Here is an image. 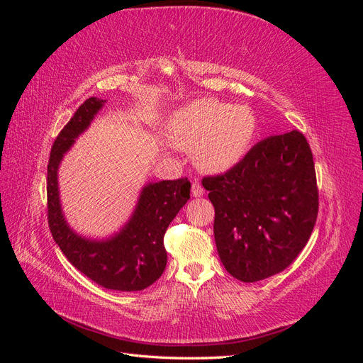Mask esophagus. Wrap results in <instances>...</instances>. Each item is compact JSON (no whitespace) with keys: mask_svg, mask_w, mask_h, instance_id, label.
<instances>
[{"mask_svg":"<svg viewBox=\"0 0 363 363\" xmlns=\"http://www.w3.org/2000/svg\"><path fill=\"white\" fill-rule=\"evenodd\" d=\"M203 195H204L203 186L195 180V182L192 183V196H203Z\"/></svg>","mask_w":363,"mask_h":363,"instance_id":"1","label":"esophagus"}]
</instances>
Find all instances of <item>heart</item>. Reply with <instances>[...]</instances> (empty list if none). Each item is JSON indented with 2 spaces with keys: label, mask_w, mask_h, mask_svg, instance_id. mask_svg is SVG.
Returning a JSON list of instances; mask_svg holds the SVG:
<instances>
[{
  "label": "heart",
  "mask_w": 363,
  "mask_h": 363,
  "mask_svg": "<svg viewBox=\"0 0 363 363\" xmlns=\"http://www.w3.org/2000/svg\"><path fill=\"white\" fill-rule=\"evenodd\" d=\"M257 131V119L247 106H232L215 98L196 100L171 113L167 135L174 145L194 150L204 171L223 172L240 162Z\"/></svg>",
  "instance_id": "b5f03b06"
}]
</instances>
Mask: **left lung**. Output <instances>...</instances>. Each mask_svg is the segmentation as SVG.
<instances>
[{"instance_id":"8db88e82","label":"left lung","mask_w":363,"mask_h":363,"mask_svg":"<svg viewBox=\"0 0 363 363\" xmlns=\"http://www.w3.org/2000/svg\"><path fill=\"white\" fill-rule=\"evenodd\" d=\"M215 207L219 259L240 281L288 268L311 238L318 216L313 156L303 133L269 136L221 175L203 179Z\"/></svg>"}]
</instances>
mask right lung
<instances>
[{
	"mask_svg": "<svg viewBox=\"0 0 363 363\" xmlns=\"http://www.w3.org/2000/svg\"><path fill=\"white\" fill-rule=\"evenodd\" d=\"M104 103L101 98H87L54 140L47 177L48 224L63 255L86 277L106 289L142 291L155 283L167 267L163 236L191 199V183L186 177L148 183L140 191L133 215L119 233L104 240L77 235L62 212L57 171L65 152L91 125Z\"/></svg>",
	"mask_w": 363,
	"mask_h": 363,
	"instance_id": "obj_1",
	"label": "right lung"
}]
</instances>
